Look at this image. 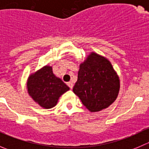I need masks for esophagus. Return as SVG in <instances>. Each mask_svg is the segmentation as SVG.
I'll return each instance as SVG.
<instances>
[{"label":"esophagus","mask_w":149,"mask_h":149,"mask_svg":"<svg viewBox=\"0 0 149 149\" xmlns=\"http://www.w3.org/2000/svg\"><path fill=\"white\" fill-rule=\"evenodd\" d=\"M67 85L68 86L69 88H72L73 87V84L72 81H70V82H68V83H67Z\"/></svg>","instance_id":"esophagus-1"}]
</instances>
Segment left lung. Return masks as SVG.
Instances as JSON below:
<instances>
[{
  "label": "left lung",
  "mask_w": 149,
  "mask_h": 149,
  "mask_svg": "<svg viewBox=\"0 0 149 149\" xmlns=\"http://www.w3.org/2000/svg\"><path fill=\"white\" fill-rule=\"evenodd\" d=\"M73 91L88 110L99 112L115 101L120 79L109 60L92 52L80 64Z\"/></svg>",
  "instance_id": "obj_1"
}]
</instances>
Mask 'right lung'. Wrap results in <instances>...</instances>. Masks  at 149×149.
<instances>
[{"instance_id": "add662e5", "label": "right lung", "mask_w": 149, "mask_h": 149, "mask_svg": "<svg viewBox=\"0 0 149 149\" xmlns=\"http://www.w3.org/2000/svg\"><path fill=\"white\" fill-rule=\"evenodd\" d=\"M26 88L33 100L45 109L55 107L59 97L70 89L61 79L54 75L52 67L49 65L30 75Z\"/></svg>"}]
</instances>
